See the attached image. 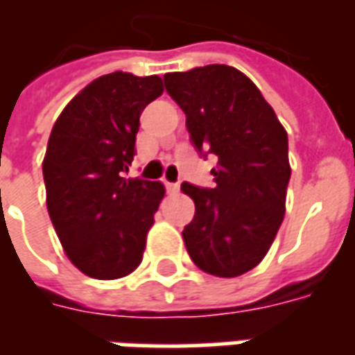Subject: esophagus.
Returning a JSON list of instances; mask_svg holds the SVG:
<instances>
[{
	"label": "esophagus",
	"instance_id": "34e87169",
	"mask_svg": "<svg viewBox=\"0 0 355 355\" xmlns=\"http://www.w3.org/2000/svg\"><path fill=\"white\" fill-rule=\"evenodd\" d=\"M165 188H167V192H171V193L178 192V184H177V182H167V180H165Z\"/></svg>",
	"mask_w": 355,
	"mask_h": 355
}]
</instances>
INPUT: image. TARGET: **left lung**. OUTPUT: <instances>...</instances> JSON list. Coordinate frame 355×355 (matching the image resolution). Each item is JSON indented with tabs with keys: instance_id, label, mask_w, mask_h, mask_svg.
Returning <instances> with one entry per match:
<instances>
[{
	"instance_id": "left-lung-1",
	"label": "left lung",
	"mask_w": 355,
	"mask_h": 355,
	"mask_svg": "<svg viewBox=\"0 0 355 355\" xmlns=\"http://www.w3.org/2000/svg\"><path fill=\"white\" fill-rule=\"evenodd\" d=\"M163 81L186 114L193 148L218 157L215 188L180 186L196 203L182 232L186 251L211 275L245 274L266 257L285 215L287 132L257 85L232 66L165 73Z\"/></svg>"
}]
</instances>
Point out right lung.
Returning a JSON list of instances; mask_svg holds the SVG:
<instances>
[{"instance_id": "obj_1", "label": "right lung", "mask_w": 355, "mask_h": 355, "mask_svg": "<svg viewBox=\"0 0 355 355\" xmlns=\"http://www.w3.org/2000/svg\"><path fill=\"white\" fill-rule=\"evenodd\" d=\"M162 78L106 73L76 94L51 131L43 159L47 211L68 259L94 279H117L142 261L165 196L162 182L125 178L140 114Z\"/></svg>"}]
</instances>
